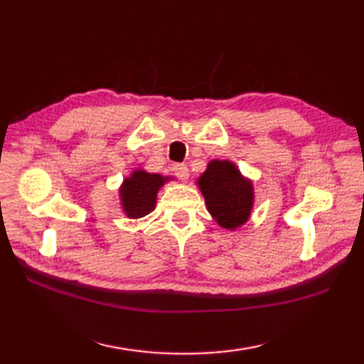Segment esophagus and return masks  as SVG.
Listing matches in <instances>:
<instances>
[{"label":"esophagus","mask_w":364,"mask_h":364,"mask_svg":"<svg viewBox=\"0 0 364 364\" xmlns=\"http://www.w3.org/2000/svg\"><path fill=\"white\" fill-rule=\"evenodd\" d=\"M173 172L183 181H186L188 178H189V168H188L186 164H175L173 166Z\"/></svg>","instance_id":"1"}]
</instances>
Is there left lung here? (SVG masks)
Here are the masks:
<instances>
[{"mask_svg": "<svg viewBox=\"0 0 364 364\" xmlns=\"http://www.w3.org/2000/svg\"><path fill=\"white\" fill-rule=\"evenodd\" d=\"M208 211L223 228L235 230L247 222L253 205L252 183L242 178L235 164L228 161H211L200 176Z\"/></svg>", "mask_w": 364, "mask_h": 364, "instance_id": "obj_1", "label": "left lung"}]
</instances>
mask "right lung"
<instances>
[{"instance_id":"obj_1","label":"right lung","mask_w":364,"mask_h":364,"mask_svg":"<svg viewBox=\"0 0 364 364\" xmlns=\"http://www.w3.org/2000/svg\"><path fill=\"white\" fill-rule=\"evenodd\" d=\"M166 178L158 173H146L144 170L127 178L120 189L122 206L131 219L144 218L154 210L158 189L164 184Z\"/></svg>"}]
</instances>
